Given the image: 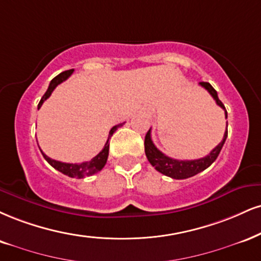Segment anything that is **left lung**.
<instances>
[{"label":"left lung","instance_id":"1","mask_svg":"<svg viewBox=\"0 0 261 261\" xmlns=\"http://www.w3.org/2000/svg\"><path fill=\"white\" fill-rule=\"evenodd\" d=\"M199 85L212 95L213 98L215 99L216 105L224 109L225 118H227V112H226L225 106L222 105L221 100L219 99L218 92H216L214 87H213L209 83H204V81L199 83ZM226 139H227V127H226V131L224 134V139H222L221 142L219 143L208 155H205L204 158L200 159H194V161H177V159H172L170 156L165 155L164 153H162L161 150L156 148L154 143H153L152 137H150L149 128L148 133L146 134V137H144V152H146V156L147 159H148V162L152 164V166H154L156 171L162 172L163 175L171 178L184 180V178L192 177L194 175L198 174V172L209 168V166L216 161V158H218L219 153H220Z\"/></svg>","mask_w":261,"mask_h":261}]
</instances>
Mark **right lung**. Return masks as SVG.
<instances>
[{
    "instance_id": "1",
    "label": "right lung",
    "mask_w": 261,
    "mask_h": 261,
    "mask_svg": "<svg viewBox=\"0 0 261 261\" xmlns=\"http://www.w3.org/2000/svg\"><path fill=\"white\" fill-rule=\"evenodd\" d=\"M73 69H70V70H65L61 73L59 75H57L56 77H53L51 80V83H49V86L47 91L45 92V95L42 96V98H41L39 106H37V108H41V106H42V103L45 102V100L48 98L49 96H51V93L53 92V90L56 89V87L58 86L59 84H62L63 81H65L68 79L69 76H70L71 74H73ZM122 124H119V125H115V126H113L111 128V131H109V137H112V135L117 131V128L119 126H121ZM109 137L108 140H107V142L105 144V147H103V149L100 150V152L97 154L95 158L91 159L90 162H85V163H81V164H73V163H62V162H58V161H55V159H51L49 156H47L45 153L41 150V153H42L43 158L46 159L47 162H48V164L53 166V168L56 169V170L61 171L62 174L64 175H68V176L70 177H77V178H83V177H86V176H91V175L96 174V172L100 171L103 169V166L106 165L107 163V159H108V153H109Z\"/></svg>"
}]
</instances>
